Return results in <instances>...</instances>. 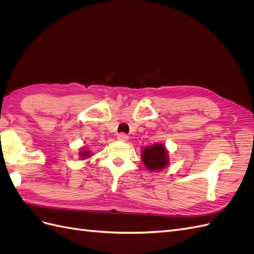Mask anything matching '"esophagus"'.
Listing matches in <instances>:
<instances>
[{"label":"esophagus","mask_w":254,"mask_h":254,"mask_svg":"<svg viewBox=\"0 0 254 254\" xmlns=\"http://www.w3.org/2000/svg\"><path fill=\"white\" fill-rule=\"evenodd\" d=\"M128 135L126 134V133H124V132H121L119 135H118V139L120 140V141H122V142H126L127 140H128Z\"/></svg>","instance_id":"1"}]
</instances>
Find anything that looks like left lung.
Wrapping results in <instances>:
<instances>
[{
  "label": "left lung",
  "mask_w": 254,
  "mask_h": 254,
  "mask_svg": "<svg viewBox=\"0 0 254 254\" xmlns=\"http://www.w3.org/2000/svg\"><path fill=\"white\" fill-rule=\"evenodd\" d=\"M142 161L149 171L163 170L168 163L167 151L162 144H155L143 150Z\"/></svg>",
  "instance_id": "8db88e82"
}]
</instances>
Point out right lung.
<instances>
[{
    "instance_id": "right-lung-1",
    "label": "right lung",
    "mask_w": 254,
    "mask_h": 254,
    "mask_svg": "<svg viewBox=\"0 0 254 254\" xmlns=\"http://www.w3.org/2000/svg\"><path fill=\"white\" fill-rule=\"evenodd\" d=\"M80 156L83 157V158H84V157H88V156H89V152H88V151H81V152H80Z\"/></svg>"
}]
</instances>
